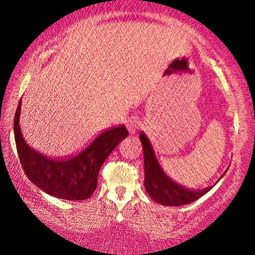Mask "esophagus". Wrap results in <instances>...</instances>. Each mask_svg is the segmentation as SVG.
<instances>
[{
	"label": "esophagus",
	"mask_w": 255,
	"mask_h": 255,
	"mask_svg": "<svg viewBox=\"0 0 255 255\" xmlns=\"http://www.w3.org/2000/svg\"><path fill=\"white\" fill-rule=\"evenodd\" d=\"M125 127H127L128 131L130 133H134L137 131V128H139V121L137 117H128L125 120Z\"/></svg>",
	"instance_id": "esophagus-1"
}]
</instances>
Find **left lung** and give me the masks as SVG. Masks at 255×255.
<instances>
[{
    "label": "left lung",
    "mask_w": 255,
    "mask_h": 255,
    "mask_svg": "<svg viewBox=\"0 0 255 255\" xmlns=\"http://www.w3.org/2000/svg\"><path fill=\"white\" fill-rule=\"evenodd\" d=\"M139 139L141 141L142 152H144L145 189L152 200L162 205L179 207V205L189 204L196 201L197 198L202 197L211 189L212 187H208L203 190H191L169 179L160 168L147 137L140 132Z\"/></svg>",
    "instance_id": "1"
}]
</instances>
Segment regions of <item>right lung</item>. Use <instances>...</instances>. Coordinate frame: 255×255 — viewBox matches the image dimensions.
<instances>
[{
    "label": "right lung",
    "instance_id": "add662e5",
    "mask_svg": "<svg viewBox=\"0 0 255 255\" xmlns=\"http://www.w3.org/2000/svg\"><path fill=\"white\" fill-rule=\"evenodd\" d=\"M20 104L19 101L13 121V133L20 163L29 180L45 193L58 198L81 201L92 196L97 187L101 166L128 134L127 128L122 124L103 131L72 158L51 159L24 141L19 128Z\"/></svg>",
    "mask_w": 255,
    "mask_h": 255
}]
</instances>
